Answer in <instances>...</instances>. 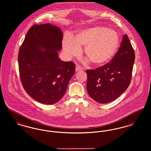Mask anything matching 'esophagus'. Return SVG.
<instances>
[{
    "label": "esophagus",
    "instance_id": "esophagus-1",
    "mask_svg": "<svg viewBox=\"0 0 151 151\" xmlns=\"http://www.w3.org/2000/svg\"><path fill=\"white\" fill-rule=\"evenodd\" d=\"M83 69L79 66V65H77L76 66V72H79L81 70H82Z\"/></svg>",
    "mask_w": 151,
    "mask_h": 151
}]
</instances>
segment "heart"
<instances>
[{"mask_svg":"<svg viewBox=\"0 0 151 151\" xmlns=\"http://www.w3.org/2000/svg\"><path fill=\"white\" fill-rule=\"evenodd\" d=\"M119 44L118 33L103 27L79 30L73 38L65 36L63 40L64 53L68 58L79 56L81 47L85 46V55L93 63L98 65L109 62L116 54Z\"/></svg>","mask_w":151,"mask_h":151,"instance_id":"obj_1","label":"heart"}]
</instances>
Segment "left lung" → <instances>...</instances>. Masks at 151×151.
I'll list each match as a JSON object with an SVG mask.
<instances>
[{"mask_svg": "<svg viewBox=\"0 0 151 151\" xmlns=\"http://www.w3.org/2000/svg\"><path fill=\"white\" fill-rule=\"evenodd\" d=\"M134 61V50L127 35H124L120 47L110 63L95 70H86L89 96L100 103L116 99L130 84Z\"/></svg>", "mask_w": 151, "mask_h": 151, "instance_id": "1", "label": "left lung"}]
</instances>
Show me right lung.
<instances>
[{"mask_svg":"<svg viewBox=\"0 0 151 151\" xmlns=\"http://www.w3.org/2000/svg\"><path fill=\"white\" fill-rule=\"evenodd\" d=\"M63 32L50 23L33 25L27 32L18 56L20 77L24 90L45 104L58 102L75 73V64L64 62L57 51L62 49Z\"/></svg>","mask_w":151,"mask_h":151,"instance_id":"1","label":"right lung"}]
</instances>
